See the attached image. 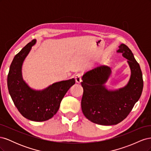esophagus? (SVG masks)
<instances>
[{
	"label": "esophagus",
	"instance_id": "obj_1",
	"mask_svg": "<svg viewBox=\"0 0 151 151\" xmlns=\"http://www.w3.org/2000/svg\"><path fill=\"white\" fill-rule=\"evenodd\" d=\"M76 81L77 83H80L82 81V74H77L76 76Z\"/></svg>",
	"mask_w": 151,
	"mask_h": 151
}]
</instances>
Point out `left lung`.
I'll return each instance as SVG.
<instances>
[{"mask_svg":"<svg viewBox=\"0 0 151 151\" xmlns=\"http://www.w3.org/2000/svg\"><path fill=\"white\" fill-rule=\"evenodd\" d=\"M118 53L127 58L131 75L129 83L122 88L108 90L104 84L111 74V68L100 65L86 72L82 77L84 92L82 111L89 120L101 125H116L123 121L138 101L143 89L142 74L140 65L127 45L121 44Z\"/></svg>","mask_w":151,"mask_h":151,"instance_id":"obj_1","label":"left lung"}]
</instances>
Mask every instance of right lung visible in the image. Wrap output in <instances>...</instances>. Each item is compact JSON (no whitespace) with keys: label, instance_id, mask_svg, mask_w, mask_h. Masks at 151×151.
<instances>
[{"label":"right lung","instance_id":"1","mask_svg":"<svg viewBox=\"0 0 151 151\" xmlns=\"http://www.w3.org/2000/svg\"><path fill=\"white\" fill-rule=\"evenodd\" d=\"M36 40L27 44L14 58L7 76L9 92L16 107L27 119L44 122L58 111L62 99L76 83L73 78L53 83L43 90L31 89L22 79V65Z\"/></svg>","mask_w":151,"mask_h":151}]
</instances>
